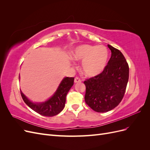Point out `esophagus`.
<instances>
[{
  "mask_svg": "<svg viewBox=\"0 0 150 150\" xmlns=\"http://www.w3.org/2000/svg\"><path fill=\"white\" fill-rule=\"evenodd\" d=\"M81 79L79 78V77H78V76H76V77H75V78H74V83H79V82H81Z\"/></svg>",
  "mask_w": 150,
  "mask_h": 150,
  "instance_id": "1",
  "label": "esophagus"
}]
</instances>
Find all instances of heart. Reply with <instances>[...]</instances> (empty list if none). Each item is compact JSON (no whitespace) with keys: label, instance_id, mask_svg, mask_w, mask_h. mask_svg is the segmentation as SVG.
<instances>
[{"label":"heart","instance_id":"obj_1","mask_svg":"<svg viewBox=\"0 0 150 150\" xmlns=\"http://www.w3.org/2000/svg\"><path fill=\"white\" fill-rule=\"evenodd\" d=\"M72 57L77 61H83L82 71L88 76H97L104 69L109 57L106 47L84 44L76 47Z\"/></svg>","mask_w":150,"mask_h":150}]
</instances>
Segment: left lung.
I'll use <instances>...</instances> for the list:
<instances>
[{
	"label": "left lung",
	"instance_id": "obj_1",
	"mask_svg": "<svg viewBox=\"0 0 150 150\" xmlns=\"http://www.w3.org/2000/svg\"><path fill=\"white\" fill-rule=\"evenodd\" d=\"M111 56L101 73L86 79L84 99L94 111L112 110L120 103L129 79V66L120 50L108 45Z\"/></svg>",
	"mask_w": 150,
	"mask_h": 150
}]
</instances>
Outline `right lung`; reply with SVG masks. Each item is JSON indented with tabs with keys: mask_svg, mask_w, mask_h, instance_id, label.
Masks as SVG:
<instances>
[{
	"mask_svg": "<svg viewBox=\"0 0 150 150\" xmlns=\"http://www.w3.org/2000/svg\"><path fill=\"white\" fill-rule=\"evenodd\" d=\"M74 78H64L53 96L41 103H34L29 101L21 91V96L25 103L32 110L44 116H54L61 112L65 106L67 93L74 84Z\"/></svg>",
	"mask_w": 150,
	"mask_h": 150,
	"instance_id": "right-lung-1",
	"label": "right lung"
}]
</instances>
